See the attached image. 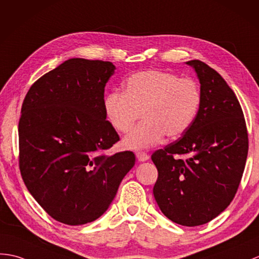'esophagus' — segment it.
Here are the masks:
<instances>
[{
	"label": "esophagus",
	"mask_w": 259,
	"mask_h": 259,
	"mask_svg": "<svg viewBox=\"0 0 259 259\" xmlns=\"http://www.w3.org/2000/svg\"><path fill=\"white\" fill-rule=\"evenodd\" d=\"M136 157L140 162H146L149 160V155L146 152H137Z\"/></svg>",
	"instance_id": "34e87169"
}]
</instances>
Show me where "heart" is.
<instances>
[{
  "mask_svg": "<svg viewBox=\"0 0 259 259\" xmlns=\"http://www.w3.org/2000/svg\"><path fill=\"white\" fill-rule=\"evenodd\" d=\"M200 105L201 92L194 80L163 70L136 73L124 81L123 94L111 92L104 99L108 120L121 134L142 115V121L123 139V146L131 150L151 148L165 135L170 139L182 136Z\"/></svg>",
  "mask_w": 259,
  "mask_h": 259,
  "instance_id": "b5f03b06",
  "label": "heart"
}]
</instances>
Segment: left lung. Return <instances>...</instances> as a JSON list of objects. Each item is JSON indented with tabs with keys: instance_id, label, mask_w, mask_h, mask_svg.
<instances>
[{
	"instance_id": "8db88e82",
	"label": "left lung",
	"mask_w": 259,
	"mask_h": 259,
	"mask_svg": "<svg viewBox=\"0 0 259 259\" xmlns=\"http://www.w3.org/2000/svg\"><path fill=\"white\" fill-rule=\"evenodd\" d=\"M201 83V105L188 131L152 154L159 172L153 195L167 219L183 226L212 221L236 194L248 153L239 102L218 71L189 61Z\"/></svg>"
}]
</instances>
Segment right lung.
<instances>
[{"mask_svg": "<svg viewBox=\"0 0 259 259\" xmlns=\"http://www.w3.org/2000/svg\"><path fill=\"white\" fill-rule=\"evenodd\" d=\"M110 62L70 58L40 77L23 101L20 170L27 190L61 223L83 225L104 214L134 152L108 155L119 136L104 109Z\"/></svg>", "mask_w": 259, "mask_h": 259, "instance_id": "right-lung-1", "label": "right lung"}]
</instances>
